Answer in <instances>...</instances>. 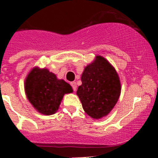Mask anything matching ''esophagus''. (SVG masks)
<instances>
[{"mask_svg": "<svg viewBox=\"0 0 158 158\" xmlns=\"http://www.w3.org/2000/svg\"><path fill=\"white\" fill-rule=\"evenodd\" d=\"M70 85H71L72 88H73V91H76V88H77V85H76V82H72L71 83H70Z\"/></svg>", "mask_w": 158, "mask_h": 158, "instance_id": "34e87169", "label": "esophagus"}]
</instances>
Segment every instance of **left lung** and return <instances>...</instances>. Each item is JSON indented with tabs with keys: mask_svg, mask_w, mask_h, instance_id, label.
Here are the masks:
<instances>
[{
	"mask_svg": "<svg viewBox=\"0 0 158 158\" xmlns=\"http://www.w3.org/2000/svg\"><path fill=\"white\" fill-rule=\"evenodd\" d=\"M81 80L82 85L76 94L84 111L95 119L107 115L121 93L120 81L114 67L106 59L98 56L85 68Z\"/></svg>",
	"mask_w": 158,
	"mask_h": 158,
	"instance_id": "8db88e82",
	"label": "left lung"
}]
</instances>
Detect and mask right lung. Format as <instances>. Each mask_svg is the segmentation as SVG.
Masks as SVG:
<instances>
[{"label":"right lung","instance_id":"add662e5","mask_svg":"<svg viewBox=\"0 0 158 158\" xmlns=\"http://www.w3.org/2000/svg\"><path fill=\"white\" fill-rule=\"evenodd\" d=\"M25 92L35 109L50 115L56 112L63 95L73 92V89L64 80L57 79L48 69L34 68L25 81Z\"/></svg>","mask_w":158,"mask_h":158}]
</instances>
